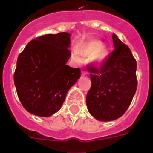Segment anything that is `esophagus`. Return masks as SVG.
Masks as SVG:
<instances>
[{
  "instance_id": "1",
  "label": "esophagus",
  "mask_w": 153,
  "mask_h": 153,
  "mask_svg": "<svg viewBox=\"0 0 153 153\" xmlns=\"http://www.w3.org/2000/svg\"><path fill=\"white\" fill-rule=\"evenodd\" d=\"M81 71H82V74H83V75H86V74H88V71H87L85 68H82Z\"/></svg>"
}]
</instances>
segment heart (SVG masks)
Wrapping results in <instances>:
<instances>
[{
    "label": "heart",
    "mask_w": 153,
    "mask_h": 153,
    "mask_svg": "<svg viewBox=\"0 0 153 153\" xmlns=\"http://www.w3.org/2000/svg\"><path fill=\"white\" fill-rule=\"evenodd\" d=\"M78 51L84 57H94V60L98 63H102L107 58L108 52L103 47V44L98 40H91L78 47ZM75 61H79V56L76 52L72 55Z\"/></svg>",
    "instance_id": "heart-1"
}]
</instances>
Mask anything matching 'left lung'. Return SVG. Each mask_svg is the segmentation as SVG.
<instances>
[{"mask_svg":"<svg viewBox=\"0 0 153 153\" xmlns=\"http://www.w3.org/2000/svg\"><path fill=\"white\" fill-rule=\"evenodd\" d=\"M114 49L97 67L88 65L91 87L86 95L90 114L101 121L116 120L130 105L137 87V61L130 49L113 34Z\"/></svg>","mask_w":153,"mask_h":153,"instance_id":"1","label":"left lung"}]
</instances>
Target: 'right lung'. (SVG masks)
<instances>
[{"mask_svg":"<svg viewBox=\"0 0 153 153\" xmlns=\"http://www.w3.org/2000/svg\"><path fill=\"white\" fill-rule=\"evenodd\" d=\"M71 35L48 34L30 41L17 58L14 73L18 98L27 112L49 117L60 109L69 89L80 78L79 68L67 65Z\"/></svg>","mask_w":153,"mask_h":153,"instance_id":"add662e5","label":"right lung"}]
</instances>
